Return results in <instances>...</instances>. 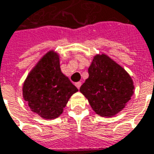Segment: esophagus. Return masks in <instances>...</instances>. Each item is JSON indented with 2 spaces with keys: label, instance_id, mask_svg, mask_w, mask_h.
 Masks as SVG:
<instances>
[{
  "label": "esophagus",
  "instance_id": "1",
  "mask_svg": "<svg viewBox=\"0 0 154 154\" xmlns=\"http://www.w3.org/2000/svg\"><path fill=\"white\" fill-rule=\"evenodd\" d=\"M75 85H76V87H77L78 89H79V88H80V87H81V85H82V82H76V84H75Z\"/></svg>",
  "mask_w": 154,
  "mask_h": 154
}]
</instances>
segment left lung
I'll return each instance as SVG.
<instances>
[{
  "mask_svg": "<svg viewBox=\"0 0 154 154\" xmlns=\"http://www.w3.org/2000/svg\"><path fill=\"white\" fill-rule=\"evenodd\" d=\"M130 74L105 54L94 56L88 67V77L80 88L94 112L112 117L125 108L134 94Z\"/></svg>",
  "mask_w": 154,
  "mask_h": 154,
  "instance_id": "obj_1",
  "label": "left lung"
}]
</instances>
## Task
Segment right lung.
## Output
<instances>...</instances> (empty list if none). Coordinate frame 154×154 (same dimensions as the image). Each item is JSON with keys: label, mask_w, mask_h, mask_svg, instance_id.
<instances>
[{"label": "right lung", "mask_w": 154, "mask_h": 154, "mask_svg": "<svg viewBox=\"0 0 154 154\" xmlns=\"http://www.w3.org/2000/svg\"><path fill=\"white\" fill-rule=\"evenodd\" d=\"M22 91L33 112L45 119H54L62 114L69 99L78 89L61 72L60 54L50 50L29 72Z\"/></svg>", "instance_id": "right-lung-1"}]
</instances>
